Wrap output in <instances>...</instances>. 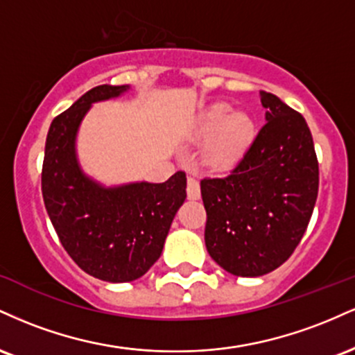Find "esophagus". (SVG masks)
Segmentation results:
<instances>
[{"mask_svg": "<svg viewBox=\"0 0 355 355\" xmlns=\"http://www.w3.org/2000/svg\"><path fill=\"white\" fill-rule=\"evenodd\" d=\"M187 195H189L190 200L200 198V183H198L197 178L189 177V182H187Z\"/></svg>", "mask_w": 355, "mask_h": 355, "instance_id": "obj_1", "label": "esophagus"}]
</instances>
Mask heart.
Masks as SVG:
<instances>
[{
    "instance_id": "heart-1",
    "label": "heart",
    "mask_w": 355,
    "mask_h": 355,
    "mask_svg": "<svg viewBox=\"0 0 355 355\" xmlns=\"http://www.w3.org/2000/svg\"><path fill=\"white\" fill-rule=\"evenodd\" d=\"M202 132L214 137L207 150V164L214 168H229L254 140L255 125L245 113H234L230 105L218 103L205 115Z\"/></svg>"
}]
</instances>
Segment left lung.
Returning <instances> with one entry per match:
<instances>
[{
  "label": "left lung",
  "instance_id": "8db88e82",
  "mask_svg": "<svg viewBox=\"0 0 355 355\" xmlns=\"http://www.w3.org/2000/svg\"><path fill=\"white\" fill-rule=\"evenodd\" d=\"M267 123L225 177L200 182L205 245L230 274L259 277L294 254L319 191L312 133L299 112L260 92Z\"/></svg>",
  "mask_w": 355,
  "mask_h": 355
}]
</instances>
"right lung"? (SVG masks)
I'll list each match as a JSON object with an SVG mask.
<instances>
[{
  "instance_id": "right-lung-1",
  "label": "right lung",
  "mask_w": 355,
  "mask_h": 355,
  "mask_svg": "<svg viewBox=\"0 0 355 355\" xmlns=\"http://www.w3.org/2000/svg\"><path fill=\"white\" fill-rule=\"evenodd\" d=\"M128 87L100 85L51 121L44 145L42 191L61 245L81 270L107 282L140 279L162 255L172 220L187 198L185 172L164 183L105 189L81 172L78 126L92 107Z\"/></svg>"
}]
</instances>
